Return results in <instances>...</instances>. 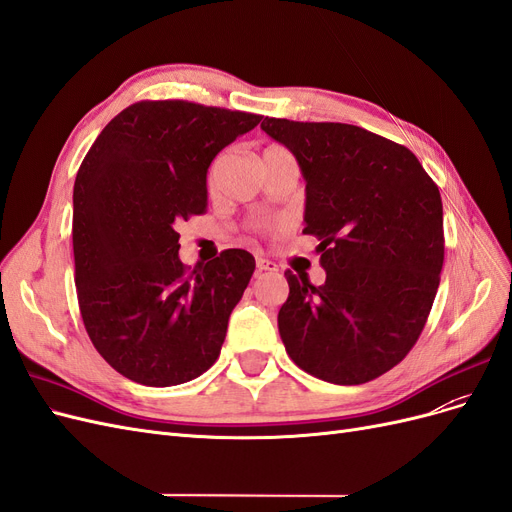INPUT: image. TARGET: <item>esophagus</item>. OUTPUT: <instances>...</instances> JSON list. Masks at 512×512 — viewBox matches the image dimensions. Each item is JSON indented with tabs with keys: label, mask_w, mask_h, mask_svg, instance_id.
Instances as JSON below:
<instances>
[{
	"label": "esophagus",
	"mask_w": 512,
	"mask_h": 512,
	"mask_svg": "<svg viewBox=\"0 0 512 512\" xmlns=\"http://www.w3.org/2000/svg\"><path fill=\"white\" fill-rule=\"evenodd\" d=\"M256 267H258V271L262 273V271H269V273H275L277 271V265L273 260H269V258H262V256H258L256 258Z\"/></svg>",
	"instance_id": "1"
}]
</instances>
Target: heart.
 <instances>
[{
	"instance_id": "b5f03b06",
	"label": "heart",
	"mask_w": 512,
	"mask_h": 512,
	"mask_svg": "<svg viewBox=\"0 0 512 512\" xmlns=\"http://www.w3.org/2000/svg\"><path fill=\"white\" fill-rule=\"evenodd\" d=\"M284 147H280V145H269L265 151H262V156H265V153H273V151H282Z\"/></svg>"
}]
</instances>
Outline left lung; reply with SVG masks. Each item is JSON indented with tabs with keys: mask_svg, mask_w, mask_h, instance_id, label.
Listing matches in <instances>:
<instances>
[{
	"mask_svg": "<svg viewBox=\"0 0 512 512\" xmlns=\"http://www.w3.org/2000/svg\"><path fill=\"white\" fill-rule=\"evenodd\" d=\"M305 179V235L327 282L284 273L277 314L290 359L333 384H363L416 344L440 286L442 198L414 153L359 126L265 117Z\"/></svg>",
	"mask_w": 512,
	"mask_h": 512,
	"instance_id": "obj_1",
	"label": "left lung"
}]
</instances>
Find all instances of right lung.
I'll return each instance as SVG.
<instances>
[{
	"label": "right lung",
	"mask_w": 512,
	"mask_h": 512,
	"mask_svg": "<svg viewBox=\"0 0 512 512\" xmlns=\"http://www.w3.org/2000/svg\"><path fill=\"white\" fill-rule=\"evenodd\" d=\"M262 115L143 100L108 121L76 173L74 284L91 344L145 386L198 378L256 269L245 250L179 260L175 226L207 211V168Z\"/></svg>",
	"instance_id": "obj_1"
}]
</instances>
